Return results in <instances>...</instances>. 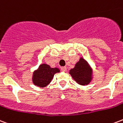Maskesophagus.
<instances>
[{"label": "esophagus", "instance_id": "esophagus-1", "mask_svg": "<svg viewBox=\"0 0 123 123\" xmlns=\"http://www.w3.org/2000/svg\"><path fill=\"white\" fill-rule=\"evenodd\" d=\"M61 70L62 72H66V66L61 67Z\"/></svg>", "mask_w": 123, "mask_h": 123}]
</instances>
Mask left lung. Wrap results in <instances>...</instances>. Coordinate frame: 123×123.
Masks as SVG:
<instances>
[{"label":"left lung","mask_w":123,"mask_h":123,"mask_svg":"<svg viewBox=\"0 0 123 123\" xmlns=\"http://www.w3.org/2000/svg\"><path fill=\"white\" fill-rule=\"evenodd\" d=\"M70 74L74 80L80 85L89 84L92 79V70L88 62L82 58L75 64V68L70 70Z\"/></svg>","instance_id":"8db88e82"}]
</instances>
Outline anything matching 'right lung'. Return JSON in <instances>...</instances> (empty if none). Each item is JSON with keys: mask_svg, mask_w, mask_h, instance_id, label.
Masks as SVG:
<instances>
[{"mask_svg": "<svg viewBox=\"0 0 123 123\" xmlns=\"http://www.w3.org/2000/svg\"><path fill=\"white\" fill-rule=\"evenodd\" d=\"M59 72L57 68H52L46 64H41L38 70L33 74V82L35 85L39 87H44L51 82L54 74Z\"/></svg>", "mask_w": 123, "mask_h": 123, "instance_id": "add662e5", "label": "right lung"}]
</instances>
